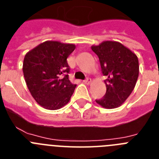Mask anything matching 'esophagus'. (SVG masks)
<instances>
[{
	"label": "esophagus",
	"instance_id": "34e87169",
	"mask_svg": "<svg viewBox=\"0 0 159 159\" xmlns=\"http://www.w3.org/2000/svg\"><path fill=\"white\" fill-rule=\"evenodd\" d=\"M84 82L86 84H90L91 83H92V79L90 78H87L85 80H84Z\"/></svg>",
	"mask_w": 159,
	"mask_h": 159
}]
</instances>
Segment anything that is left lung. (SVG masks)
I'll return each mask as SVG.
<instances>
[{
  "label": "left lung",
  "instance_id": "1",
  "mask_svg": "<svg viewBox=\"0 0 159 159\" xmlns=\"http://www.w3.org/2000/svg\"><path fill=\"white\" fill-rule=\"evenodd\" d=\"M92 49L99 57L102 73L107 76L106 94L95 102L107 109L119 107L135 87L139 72L137 56L117 41H103Z\"/></svg>",
  "mask_w": 159,
  "mask_h": 159
}]
</instances>
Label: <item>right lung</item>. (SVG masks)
Returning <instances> with one entry per match:
<instances>
[{
  "instance_id": "obj_1",
  "label": "right lung",
  "mask_w": 159,
  "mask_h": 159,
  "mask_svg": "<svg viewBox=\"0 0 159 159\" xmlns=\"http://www.w3.org/2000/svg\"><path fill=\"white\" fill-rule=\"evenodd\" d=\"M75 48L72 43L48 40L25 55V82L32 96L43 108L58 110L69 102L76 84L68 79L67 58Z\"/></svg>"
}]
</instances>
